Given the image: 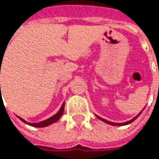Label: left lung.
<instances>
[{
	"instance_id": "8db88e82",
	"label": "left lung",
	"mask_w": 159,
	"mask_h": 159,
	"mask_svg": "<svg viewBox=\"0 0 159 159\" xmlns=\"http://www.w3.org/2000/svg\"><path fill=\"white\" fill-rule=\"evenodd\" d=\"M141 112H142V111H141ZM141 112H140V113H141ZM140 113H139V114H138V115H137L136 117H134V118L133 120H129V121H127V122H124V123H114V122H111V121H108V120H104V119H102V118H100V117H98V116H97V117H98V119H100L101 120H103V121H105V122L109 123V124H111V125H119V126H120V125H126V124H129V123L133 122V121H134V120H135V119H136V118H137V117H138V116L140 115Z\"/></svg>"
}]
</instances>
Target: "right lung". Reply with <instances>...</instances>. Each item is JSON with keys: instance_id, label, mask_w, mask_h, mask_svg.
<instances>
[{"instance_id": "add662e5", "label": "right lung", "mask_w": 159, "mask_h": 159, "mask_svg": "<svg viewBox=\"0 0 159 159\" xmlns=\"http://www.w3.org/2000/svg\"><path fill=\"white\" fill-rule=\"evenodd\" d=\"M1 61H2V60H1ZM1 68V67H0ZM63 111H64V103L62 104V106H61V108L60 109V111H58L54 116H52L51 118H49L48 120H44V121H41V122H39V123H29V122H26L25 120H23L22 118H20V117H18L22 121H24L25 123H26V124H28V125H31V126H33V127H39V128H41V127H46V126H48L49 124H51V123H53V122H55V121H57L61 116H62V114H63Z\"/></svg>"}]
</instances>
